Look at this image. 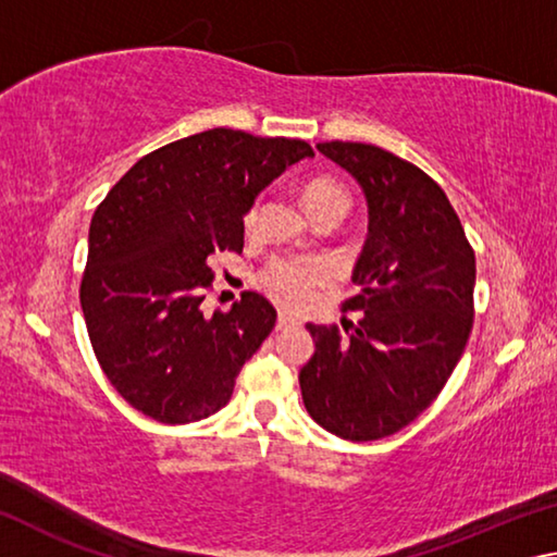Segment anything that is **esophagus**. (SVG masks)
Returning a JSON list of instances; mask_svg holds the SVG:
<instances>
[{
  "label": "esophagus",
  "mask_w": 557,
  "mask_h": 557,
  "mask_svg": "<svg viewBox=\"0 0 557 557\" xmlns=\"http://www.w3.org/2000/svg\"><path fill=\"white\" fill-rule=\"evenodd\" d=\"M299 322L292 314H287V312H280L277 314V324H275V329L277 332H282V329H289V326H297Z\"/></svg>",
  "instance_id": "obj_1"
}]
</instances>
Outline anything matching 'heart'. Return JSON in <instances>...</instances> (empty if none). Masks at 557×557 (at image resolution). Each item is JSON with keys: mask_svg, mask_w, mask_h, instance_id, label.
<instances>
[{"mask_svg": "<svg viewBox=\"0 0 557 557\" xmlns=\"http://www.w3.org/2000/svg\"><path fill=\"white\" fill-rule=\"evenodd\" d=\"M307 209L317 213L329 206H348L346 188L332 176H314L301 186ZM262 199L258 196L243 215V228L252 233L260 225ZM329 280V268L314 258H275L260 272V285L268 295L285 307H305L314 292Z\"/></svg>", "mask_w": 557, "mask_h": 557, "instance_id": "heart-1", "label": "heart"}]
</instances>
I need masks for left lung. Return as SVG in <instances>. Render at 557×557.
<instances>
[{
    "label": "left lung",
    "mask_w": 557,
    "mask_h": 557,
    "mask_svg": "<svg viewBox=\"0 0 557 557\" xmlns=\"http://www.w3.org/2000/svg\"><path fill=\"white\" fill-rule=\"evenodd\" d=\"M369 201V238L354 268L363 312L346 338L307 324L314 356L299 371L307 412L332 435L371 442L425 412L465 354L474 324V250L435 178L375 145L322 143Z\"/></svg>",
    "instance_id": "1"
}]
</instances>
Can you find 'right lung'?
Instances as JSON below:
<instances>
[{
	"label": "right lung",
	"mask_w": 557,
	"mask_h": 557,
	"mask_svg": "<svg viewBox=\"0 0 557 557\" xmlns=\"http://www.w3.org/2000/svg\"><path fill=\"white\" fill-rule=\"evenodd\" d=\"M305 157H314L305 139L215 127L145 154L102 199L81 307L102 373L132 408L186 425L231 400L277 312L243 292L228 312L206 317L209 262L243 252L245 209Z\"/></svg>",
	"instance_id": "1"
}]
</instances>
